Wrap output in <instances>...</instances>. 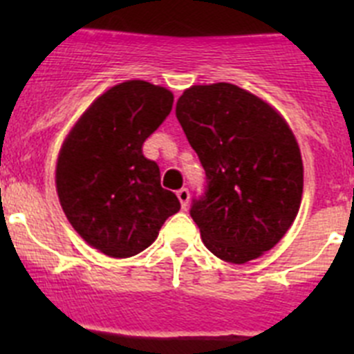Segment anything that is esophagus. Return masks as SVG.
<instances>
[{"label": "esophagus", "mask_w": 354, "mask_h": 354, "mask_svg": "<svg viewBox=\"0 0 354 354\" xmlns=\"http://www.w3.org/2000/svg\"><path fill=\"white\" fill-rule=\"evenodd\" d=\"M177 196H179L183 209H186L187 204H189V189L187 187H180L179 192H177Z\"/></svg>", "instance_id": "1"}]
</instances>
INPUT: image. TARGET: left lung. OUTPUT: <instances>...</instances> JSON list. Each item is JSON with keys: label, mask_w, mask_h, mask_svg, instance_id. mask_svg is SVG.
<instances>
[{"label": "left lung", "mask_w": 354, "mask_h": 354, "mask_svg": "<svg viewBox=\"0 0 354 354\" xmlns=\"http://www.w3.org/2000/svg\"><path fill=\"white\" fill-rule=\"evenodd\" d=\"M175 115L205 170V192L189 209L204 245L232 264L261 257L301 204L292 131L268 102L230 83L187 88Z\"/></svg>", "instance_id": "obj_1"}]
</instances>
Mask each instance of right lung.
<instances>
[{
    "instance_id": "add662e5",
    "label": "right lung",
    "mask_w": 354,
    "mask_h": 354,
    "mask_svg": "<svg viewBox=\"0 0 354 354\" xmlns=\"http://www.w3.org/2000/svg\"><path fill=\"white\" fill-rule=\"evenodd\" d=\"M170 90L126 81L93 101L65 140L56 165V192L67 220L90 246L126 259L156 241L180 209L161 186L158 162L143 143L170 115Z\"/></svg>"
}]
</instances>
